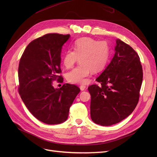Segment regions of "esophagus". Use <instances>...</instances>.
I'll return each instance as SVG.
<instances>
[{"instance_id": "34e87169", "label": "esophagus", "mask_w": 157, "mask_h": 157, "mask_svg": "<svg viewBox=\"0 0 157 157\" xmlns=\"http://www.w3.org/2000/svg\"><path fill=\"white\" fill-rule=\"evenodd\" d=\"M79 88H80L81 90H82V91H83V90H85L86 86H85V85H81V86H79Z\"/></svg>"}]
</instances>
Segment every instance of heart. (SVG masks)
I'll return each mask as SVG.
<instances>
[{
	"instance_id": "obj_1",
	"label": "heart",
	"mask_w": 157,
	"mask_h": 157,
	"mask_svg": "<svg viewBox=\"0 0 157 157\" xmlns=\"http://www.w3.org/2000/svg\"><path fill=\"white\" fill-rule=\"evenodd\" d=\"M110 48L108 43L90 37L81 38L75 41L74 50L69 49L63 55V63L67 69L72 67L79 58L80 65L67 74L71 83L83 85L91 72H97L104 69L108 63Z\"/></svg>"
}]
</instances>
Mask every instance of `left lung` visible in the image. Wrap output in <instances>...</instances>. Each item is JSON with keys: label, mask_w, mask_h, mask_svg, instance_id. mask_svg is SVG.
<instances>
[{"label": "left lung", "mask_w": 157, "mask_h": 157, "mask_svg": "<svg viewBox=\"0 0 157 157\" xmlns=\"http://www.w3.org/2000/svg\"><path fill=\"white\" fill-rule=\"evenodd\" d=\"M143 72L134 49L117 40L115 54L110 63L88 90L91 95L90 115L102 126L119 123L132 113L139 102Z\"/></svg>", "instance_id": "left-lung-1"}]
</instances>
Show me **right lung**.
Returning <instances> with one entry per match:
<instances>
[{
    "mask_svg": "<svg viewBox=\"0 0 157 157\" xmlns=\"http://www.w3.org/2000/svg\"><path fill=\"white\" fill-rule=\"evenodd\" d=\"M70 35L47 34L30 42L18 67V92L25 105L38 120L55 125L65 121L79 93L74 85L63 84L55 89L53 82L63 83L60 74V53Z\"/></svg>",
    "mask_w": 157,
    "mask_h": 157,
    "instance_id": "obj_1",
    "label": "right lung"
}]
</instances>
